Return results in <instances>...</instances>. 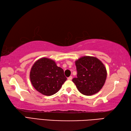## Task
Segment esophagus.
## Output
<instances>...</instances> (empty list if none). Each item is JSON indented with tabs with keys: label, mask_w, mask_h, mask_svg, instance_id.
<instances>
[{
	"label": "esophagus",
	"mask_w": 131,
	"mask_h": 131,
	"mask_svg": "<svg viewBox=\"0 0 131 131\" xmlns=\"http://www.w3.org/2000/svg\"><path fill=\"white\" fill-rule=\"evenodd\" d=\"M68 80H71L72 79V77L71 76H70V77H69L68 78Z\"/></svg>",
	"instance_id": "1"
}]
</instances>
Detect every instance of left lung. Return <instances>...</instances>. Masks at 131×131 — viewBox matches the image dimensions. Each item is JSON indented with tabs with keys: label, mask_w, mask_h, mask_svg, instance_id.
I'll return each instance as SVG.
<instances>
[{
	"label": "left lung",
	"mask_w": 131,
	"mask_h": 131,
	"mask_svg": "<svg viewBox=\"0 0 131 131\" xmlns=\"http://www.w3.org/2000/svg\"><path fill=\"white\" fill-rule=\"evenodd\" d=\"M77 77L73 79L78 90L84 95L91 96L100 91L104 85L107 72L98 58L84 56L75 61Z\"/></svg>",
	"instance_id": "1"
}]
</instances>
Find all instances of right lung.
Masks as SVG:
<instances>
[{
  "mask_svg": "<svg viewBox=\"0 0 131 131\" xmlns=\"http://www.w3.org/2000/svg\"><path fill=\"white\" fill-rule=\"evenodd\" d=\"M30 78L35 90L46 96L57 93L67 79L63 69L47 58H41L34 63Z\"/></svg>",
  "mask_w": 131,
  "mask_h": 131,
  "instance_id": "1",
  "label": "right lung"
}]
</instances>
